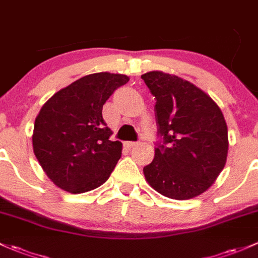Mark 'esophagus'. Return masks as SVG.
<instances>
[{"label": "esophagus", "mask_w": 258, "mask_h": 258, "mask_svg": "<svg viewBox=\"0 0 258 258\" xmlns=\"http://www.w3.org/2000/svg\"><path fill=\"white\" fill-rule=\"evenodd\" d=\"M137 145H138V143H134V141H126V143H124V146H125L126 149H133V148H135Z\"/></svg>", "instance_id": "esophagus-1"}]
</instances>
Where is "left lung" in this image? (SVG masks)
Listing matches in <instances>:
<instances>
[{"mask_svg": "<svg viewBox=\"0 0 258 258\" xmlns=\"http://www.w3.org/2000/svg\"><path fill=\"white\" fill-rule=\"evenodd\" d=\"M156 98L162 145L144 167L148 183L176 201L196 198L212 187L226 163L228 126L223 112L204 91L176 75H141Z\"/></svg>", "mask_w": 258, "mask_h": 258, "instance_id": "left-lung-1", "label": "left lung"}]
</instances>
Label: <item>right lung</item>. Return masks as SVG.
Wrapping results in <instances>:
<instances>
[{"label":"right lung","mask_w":258,"mask_h":258,"mask_svg":"<svg viewBox=\"0 0 258 258\" xmlns=\"http://www.w3.org/2000/svg\"><path fill=\"white\" fill-rule=\"evenodd\" d=\"M129 81L126 75L96 73L54 93L34 121L33 151L56 187L73 195L90 192L109 178L121 156L120 141L102 117L110 95Z\"/></svg>","instance_id":"obj_1"}]
</instances>
